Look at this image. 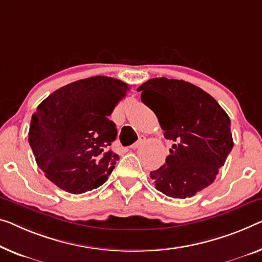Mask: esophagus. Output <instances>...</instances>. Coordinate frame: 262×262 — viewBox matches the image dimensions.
<instances>
[{"label": "esophagus", "mask_w": 262, "mask_h": 262, "mask_svg": "<svg viewBox=\"0 0 262 262\" xmlns=\"http://www.w3.org/2000/svg\"><path fill=\"white\" fill-rule=\"evenodd\" d=\"M144 141H146V138H144V136H140V139L134 144H132L130 148H133V149H136V148H139L140 146H142V144L144 143Z\"/></svg>", "instance_id": "1"}]
</instances>
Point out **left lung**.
<instances>
[{
    "mask_svg": "<svg viewBox=\"0 0 262 262\" xmlns=\"http://www.w3.org/2000/svg\"><path fill=\"white\" fill-rule=\"evenodd\" d=\"M174 141L165 165L150 171L167 196L190 198L215 180L233 148L231 120L215 99L189 82L158 77L138 88Z\"/></svg>",
    "mask_w": 262,
    "mask_h": 262,
    "instance_id": "8db88e82",
    "label": "left lung"
}]
</instances>
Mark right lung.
<instances>
[{
    "label": "right lung",
    "instance_id": "add662e5",
    "mask_svg": "<svg viewBox=\"0 0 262 262\" xmlns=\"http://www.w3.org/2000/svg\"><path fill=\"white\" fill-rule=\"evenodd\" d=\"M128 84L93 76L62 87L38 104L28 141L37 166L58 188L82 194L107 181L119 156L109 146L118 129L108 119Z\"/></svg>",
    "mask_w": 262,
    "mask_h": 262
}]
</instances>
